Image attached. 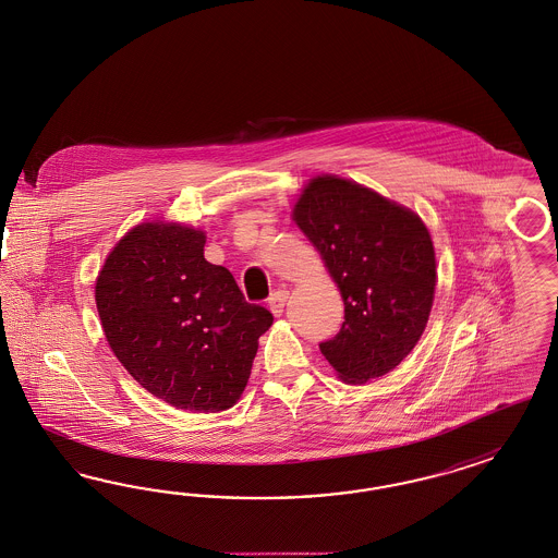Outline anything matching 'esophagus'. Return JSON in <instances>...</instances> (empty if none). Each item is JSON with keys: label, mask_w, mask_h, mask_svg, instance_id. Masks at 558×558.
Listing matches in <instances>:
<instances>
[{"label": "esophagus", "mask_w": 558, "mask_h": 558, "mask_svg": "<svg viewBox=\"0 0 558 558\" xmlns=\"http://www.w3.org/2000/svg\"><path fill=\"white\" fill-rule=\"evenodd\" d=\"M287 301H289V290H276L268 299L269 311H271L276 317H280L282 311H284Z\"/></svg>", "instance_id": "1"}]
</instances>
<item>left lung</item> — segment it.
<instances>
[{"mask_svg": "<svg viewBox=\"0 0 558 558\" xmlns=\"http://www.w3.org/2000/svg\"><path fill=\"white\" fill-rule=\"evenodd\" d=\"M292 218L344 299V324L322 354L347 384L384 377L430 315L437 264L428 229L414 211L336 174L311 179Z\"/></svg>", "mask_w": 558, "mask_h": 558, "instance_id": "obj_1", "label": "left lung"}]
</instances>
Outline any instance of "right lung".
I'll list each match as a JSON object with an SVG mask.
<instances>
[{
  "label": "right lung",
  "instance_id": "right-lung-1",
  "mask_svg": "<svg viewBox=\"0 0 558 558\" xmlns=\"http://www.w3.org/2000/svg\"><path fill=\"white\" fill-rule=\"evenodd\" d=\"M204 245L192 227L137 225L109 253L95 299L107 342L137 384L174 408L220 412L241 398L274 317L206 262Z\"/></svg>",
  "mask_w": 558,
  "mask_h": 558
}]
</instances>
